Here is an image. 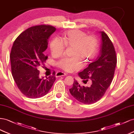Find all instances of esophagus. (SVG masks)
<instances>
[{
	"mask_svg": "<svg viewBox=\"0 0 134 134\" xmlns=\"http://www.w3.org/2000/svg\"><path fill=\"white\" fill-rule=\"evenodd\" d=\"M67 75L66 73H64L63 72H58L55 74L56 77H59V76H63Z\"/></svg>",
	"mask_w": 134,
	"mask_h": 134,
	"instance_id": "34e87169",
	"label": "esophagus"
}]
</instances>
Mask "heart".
Masks as SVG:
<instances>
[{
    "label": "heart",
    "mask_w": 134,
    "mask_h": 134,
    "mask_svg": "<svg viewBox=\"0 0 134 134\" xmlns=\"http://www.w3.org/2000/svg\"><path fill=\"white\" fill-rule=\"evenodd\" d=\"M66 47H72V57H63L57 63L58 67L71 72L82 67V62L88 63L96 57L99 48L98 41L94 36H86L79 30H72L65 34L63 40L54 37L50 43L52 55L58 57L62 54Z\"/></svg>",
    "instance_id": "1"
}]
</instances>
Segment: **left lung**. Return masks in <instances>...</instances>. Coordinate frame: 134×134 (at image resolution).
Masks as SVG:
<instances>
[{
  "mask_svg": "<svg viewBox=\"0 0 134 134\" xmlns=\"http://www.w3.org/2000/svg\"><path fill=\"white\" fill-rule=\"evenodd\" d=\"M100 33L102 44L99 55L79 73L84 83L90 80L92 83L90 87L81 86L75 80L70 89L71 94L76 100L86 104H93L102 98L112 81L116 66V51L112 42L104 32Z\"/></svg>",
  "mask_w": 134,
  "mask_h": 134,
  "instance_id": "8db88e82",
  "label": "left lung"
}]
</instances>
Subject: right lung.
Returning a JSON list of instances; mask_svg holds the SVG:
<instances>
[{
    "label": "right lung",
    "instance_id": "obj_1",
    "mask_svg": "<svg viewBox=\"0 0 134 134\" xmlns=\"http://www.w3.org/2000/svg\"><path fill=\"white\" fill-rule=\"evenodd\" d=\"M55 30L51 25L34 26L22 32L14 41L10 54L12 76L21 92L29 98L44 96L55 80V73L46 79L40 78L37 69L48 59L44 52Z\"/></svg>",
    "mask_w": 134,
    "mask_h": 134
}]
</instances>
